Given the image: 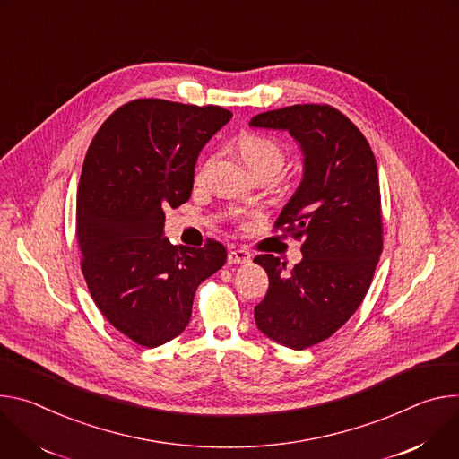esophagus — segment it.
I'll list each match as a JSON object with an SVG mask.
<instances>
[{"mask_svg": "<svg viewBox=\"0 0 459 459\" xmlns=\"http://www.w3.org/2000/svg\"><path fill=\"white\" fill-rule=\"evenodd\" d=\"M228 263L230 264H247L251 263V253L246 249H231L228 253Z\"/></svg>", "mask_w": 459, "mask_h": 459, "instance_id": "34e87169", "label": "esophagus"}]
</instances>
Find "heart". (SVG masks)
I'll use <instances>...</instances> for the list:
<instances>
[{"label": "heart", "mask_w": 459, "mask_h": 459, "mask_svg": "<svg viewBox=\"0 0 459 459\" xmlns=\"http://www.w3.org/2000/svg\"><path fill=\"white\" fill-rule=\"evenodd\" d=\"M238 151L244 164L251 171L259 168H272L279 171L284 164V149L268 136L246 134L238 142Z\"/></svg>", "instance_id": "1"}]
</instances>
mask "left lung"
<instances>
[{"label": "left lung", "instance_id": "left-lung-1", "mask_svg": "<svg viewBox=\"0 0 459 459\" xmlns=\"http://www.w3.org/2000/svg\"><path fill=\"white\" fill-rule=\"evenodd\" d=\"M249 126L288 131L302 152L300 184L275 222L302 240V261L291 272L270 253L253 263L270 279L257 328L304 350L335 333L370 288L383 249L377 166L363 133L330 106H290Z\"/></svg>", "mask_w": 459, "mask_h": 459}]
</instances>
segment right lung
Instances as JSON below:
<instances>
[{
    "label": "right lung",
    "mask_w": 459,
    "mask_h": 459,
    "mask_svg": "<svg viewBox=\"0 0 459 459\" xmlns=\"http://www.w3.org/2000/svg\"><path fill=\"white\" fill-rule=\"evenodd\" d=\"M230 120L217 106L134 100L89 145L76 198L82 272L98 310L140 346L180 335L198 284L226 263L217 240L171 244L164 210L189 200L198 152Z\"/></svg>",
    "instance_id": "add662e5"
}]
</instances>
